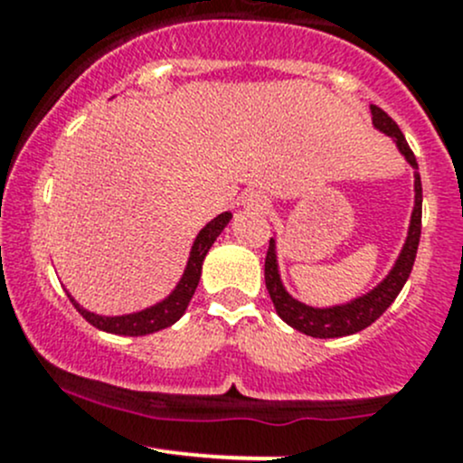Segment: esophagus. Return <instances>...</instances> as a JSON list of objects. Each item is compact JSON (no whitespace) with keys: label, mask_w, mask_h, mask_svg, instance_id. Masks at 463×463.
I'll return each mask as SVG.
<instances>
[{"label":"esophagus","mask_w":463,"mask_h":463,"mask_svg":"<svg viewBox=\"0 0 463 463\" xmlns=\"http://www.w3.org/2000/svg\"><path fill=\"white\" fill-rule=\"evenodd\" d=\"M244 205H246V208L255 210V213H269V210H270L269 197H266V194H261V193H250L249 197H246Z\"/></svg>","instance_id":"obj_1"}]
</instances>
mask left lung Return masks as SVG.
Returning a JSON list of instances; mask_svg holds the SVG:
<instances>
[{"instance_id": "8db88e82", "label": "left lung", "mask_w": 463, "mask_h": 463, "mask_svg": "<svg viewBox=\"0 0 463 463\" xmlns=\"http://www.w3.org/2000/svg\"><path fill=\"white\" fill-rule=\"evenodd\" d=\"M372 120L381 132L394 137L396 145H399L401 154L410 161V165L414 170H419V163L414 152L410 149L408 141H405L403 132L399 129V125L392 120V116H387L381 107L372 105ZM421 203H423V190H421V176L419 172H414V213H412V223H410L408 241H405L403 250H401V258L396 260L392 273L383 279L381 284L370 291L367 296L358 298V300L349 302L343 307H331V309H314V307H307L302 302L293 300L287 291H284L282 282H279L278 273V261H275V241H269V250H266V261H264V279L266 288H269V296L273 300L275 311L287 325H291L293 329L302 331V334L311 335V338H340V335L356 334L363 331L365 326H370L372 322H376L383 314L387 311V307L396 300V296L401 293L403 284L408 282L410 273H412L414 260H417V249L419 240H421Z\"/></svg>"}]
</instances>
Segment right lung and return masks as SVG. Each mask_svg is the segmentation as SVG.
Returning <instances> with one entry per match:
<instances>
[{
  "label": "right lung",
  "mask_w": 463,
  "mask_h": 463,
  "mask_svg": "<svg viewBox=\"0 0 463 463\" xmlns=\"http://www.w3.org/2000/svg\"><path fill=\"white\" fill-rule=\"evenodd\" d=\"M231 217H232L231 213H222L219 217H214L213 222L205 223V228L199 232L197 240H194L193 250H190V260H188V266H185L184 278H181V282L176 284L175 291H172L165 300L158 302V305L149 307V309L145 311H138V314L114 316V318L91 314V311L82 309V307L69 296L71 298L73 307H76L78 314H80L89 325H93L96 329L109 331V334H118V335H147V334H154V331H161L165 329V326L175 325V322L185 314L194 291H197L205 253H208L210 246L214 244V240L222 235V231L226 228V223L231 222Z\"/></svg>",
  "instance_id": "right-lung-1"
}]
</instances>
